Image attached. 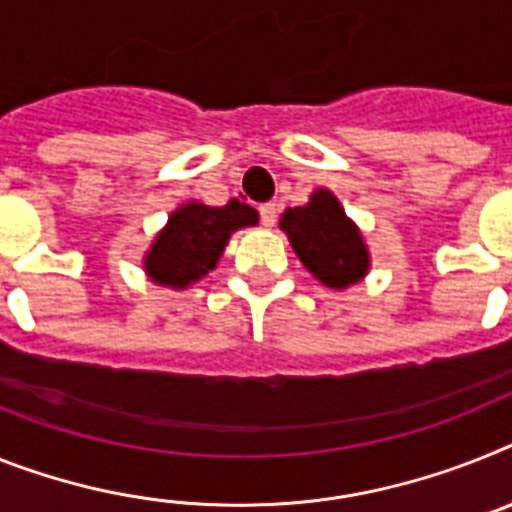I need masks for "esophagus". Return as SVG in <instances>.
Masks as SVG:
<instances>
[{"instance_id": "1", "label": "esophagus", "mask_w": 512, "mask_h": 512, "mask_svg": "<svg viewBox=\"0 0 512 512\" xmlns=\"http://www.w3.org/2000/svg\"><path fill=\"white\" fill-rule=\"evenodd\" d=\"M276 218H278V208H276V203H265V205H260V223H263V226H276Z\"/></svg>"}]
</instances>
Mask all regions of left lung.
<instances>
[{
  "mask_svg": "<svg viewBox=\"0 0 512 512\" xmlns=\"http://www.w3.org/2000/svg\"><path fill=\"white\" fill-rule=\"evenodd\" d=\"M281 229L304 268L330 289H346L367 273L369 255L362 234L328 190H317L307 205L289 208Z\"/></svg>",
  "mask_w": 512,
  "mask_h": 512,
  "instance_id": "1",
  "label": "left lung"
}]
</instances>
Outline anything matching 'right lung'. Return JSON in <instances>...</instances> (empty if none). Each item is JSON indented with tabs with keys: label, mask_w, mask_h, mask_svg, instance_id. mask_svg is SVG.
<instances>
[{
	"label": "right lung",
	"mask_w": 512,
	"mask_h": 512,
	"mask_svg": "<svg viewBox=\"0 0 512 512\" xmlns=\"http://www.w3.org/2000/svg\"><path fill=\"white\" fill-rule=\"evenodd\" d=\"M257 210L231 200L223 208L203 203L182 205L169 216V226L156 236L145 257L150 278L171 289H184L216 268L231 231L255 226Z\"/></svg>",
	"instance_id": "right-lung-1"
}]
</instances>
